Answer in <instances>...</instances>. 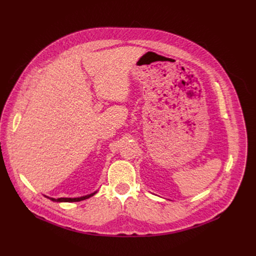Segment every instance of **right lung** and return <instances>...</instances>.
<instances>
[{"instance_id": "add662e5", "label": "right lung", "mask_w": 256, "mask_h": 256, "mask_svg": "<svg viewBox=\"0 0 256 256\" xmlns=\"http://www.w3.org/2000/svg\"><path fill=\"white\" fill-rule=\"evenodd\" d=\"M96 192H98V190H96V192H94L92 194H85V196H82V197H77V198H58V199H55V198H51L48 196H44V197H46L48 199H50L53 202H80V201L86 200V199L92 197L94 194H96Z\"/></svg>"}]
</instances>
